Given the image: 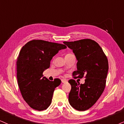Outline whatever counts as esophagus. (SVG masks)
<instances>
[{
    "instance_id": "1",
    "label": "esophagus",
    "mask_w": 124,
    "mask_h": 124,
    "mask_svg": "<svg viewBox=\"0 0 124 124\" xmlns=\"http://www.w3.org/2000/svg\"><path fill=\"white\" fill-rule=\"evenodd\" d=\"M62 82L63 83H65L67 82V80H66V79H62Z\"/></svg>"
}]
</instances>
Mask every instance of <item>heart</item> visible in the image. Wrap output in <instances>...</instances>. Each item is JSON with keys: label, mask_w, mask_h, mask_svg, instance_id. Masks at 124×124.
Returning a JSON list of instances; mask_svg holds the SVG:
<instances>
[{"label": "heart", "mask_w": 124, "mask_h": 124, "mask_svg": "<svg viewBox=\"0 0 124 124\" xmlns=\"http://www.w3.org/2000/svg\"><path fill=\"white\" fill-rule=\"evenodd\" d=\"M67 54H66V55H67Z\"/></svg>", "instance_id": "b5f03b06"}]
</instances>
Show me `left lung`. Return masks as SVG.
<instances>
[{"label": "left lung", "instance_id": "8db88e82", "mask_svg": "<svg viewBox=\"0 0 124 124\" xmlns=\"http://www.w3.org/2000/svg\"><path fill=\"white\" fill-rule=\"evenodd\" d=\"M64 44L73 50L78 60L77 70L72 75L85 78V83L80 85L74 79L68 81L71 85L68 101L75 109L86 110L96 103L104 91L109 69L108 59L101 47L93 39Z\"/></svg>", "mask_w": 124, "mask_h": 124}]
</instances>
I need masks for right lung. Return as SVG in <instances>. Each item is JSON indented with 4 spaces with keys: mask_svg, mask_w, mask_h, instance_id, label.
<instances>
[{
    "mask_svg": "<svg viewBox=\"0 0 124 124\" xmlns=\"http://www.w3.org/2000/svg\"><path fill=\"white\" fill-rule=\"evenodd\" d=\"M66 48L63 44L34 39L21 49L16 60L18 84L23 98L32 109L42 111L50 106L61 80L50 81L42 74L49 68L53 56Z\"/></svg>",
    "mask_w": 124,
    "mask_h": 124,
    "instance_id": "obj_1",
    "label": "right lung"
}]
</instances>
